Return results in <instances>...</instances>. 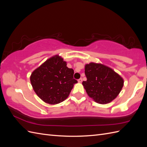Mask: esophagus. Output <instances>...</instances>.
I'll return each mask as SVG.
<instances>
[{"label":"esophagus","instance_id":"1","mask_svg":"<svg viewBox=\"0 0 147 147\" xmlns=\"http://www.w3.org/2000/svg\"><path fill=\"white\" fill-rule=\"evenodd\" d=\"M82 81H83L82 78H80V79H78V83H82Z\"/></svg>","mask_w":147,"mask_h":147}]
</instances>
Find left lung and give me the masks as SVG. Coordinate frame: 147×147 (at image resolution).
I'll return each instance as SVG.
<instances>
[{"mask_svg":"<svg viewBox=\"0 0 147 147\" xmlns=\"http://www.w3.org/2000/svg\"><path fill=\"white\" fill-rule=\"evenodd\" d=\"M86 81L82 83L89 97L100 104L110 103L121 92L124 80L109 67L90 63L84 66Z\"/></svg>","mask_w":147,"mask_h":147,"instance_id":"1","label":"left lung"}]
</instances>
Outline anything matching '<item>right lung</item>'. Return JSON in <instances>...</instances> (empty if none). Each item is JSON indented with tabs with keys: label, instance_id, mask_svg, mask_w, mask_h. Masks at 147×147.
<instances>
[{
	"label": "right lung",
	"instance_id": "1",
	"mask_svg": "<svg viewBox=\"0 0 147 147\" xmlns=\"http://www.w3.org/2000/svg\"><path fill=\"white\" fill-rule=\"evenodd\" d=\"M74 71L67 67V63L55 55L34 70L30 81L37 95L47 104L55 105L67 98L74 84Z\"/></svg>",
	"mask_w": 147,
	"mask_h": 147
}]
</instances>
